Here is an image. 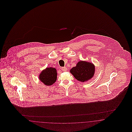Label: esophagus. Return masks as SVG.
Instances as JSON below:
<instances>
[{
  "label": "esophagus",
  "instance_id": "obj_1",
  "mask_svg": "<svg viewBox=\"0 0 132 132\" xmlns=\"http://www.w3.org/2000/svg\"><path fill=\"white\" fill-rule=\"evenodd\" d=\"M67 70V68H66V67H62V68H61V70H62L63 72L66 71Z\"/></svg>",
  "mask_w": 132,
  "mask_h": 132
}]
</instances>
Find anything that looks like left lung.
Here are the masks:
<instances>
[{
	"mask_svg": "<svg viewBox=\"0 0 132 132\" xmlns=\"http://www.w3.org/2000/svg\"><path fill=\"white\" fill-rule=\"evenodd\" d=\"M94 72L95 67L93 64L83 61L78 62L76 66L70 70V72L77 80L83 82L92 78Z\"/></svg>",
	"mask_w": 132,
	"mask_h": 132,
	"instance_id": "1",
	"label": "left lung"
}]
</instances>
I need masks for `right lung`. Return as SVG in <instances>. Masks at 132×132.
<instances>
[{
	"mask_svg": "<svg viewBox=\"0 0 132 132\" xmlns=\"http://www.w3.org/2000/svg\"><path fill=\"white\" fill-rule=\"evenodd\" d=\"M57 78L56 70L55 68H47L43 71L39 76L40 80L46 86H50L54 84Z\"/></svg>",
	"mask_w": 132,
	"mask_h": 132,
	"instance_id": "add662e5",
	"label": "right lung"
}]
</instances>
